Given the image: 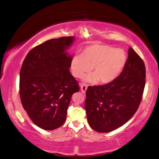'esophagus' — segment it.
I'll list each match as a JSON object with an SVG mask.
<instances>
[{"instance_id": "1", "label": "esophagus", "mask_w": 159, "mask_h": 159, "mask_svg": "<svg viewBox=\"0 0 159 159\" xmlns=\"http://www.w3.org/2000/svg\"><path fill=\"white\" fill-rule=\"evenodd\" d=\"M81 91L82 93H85V92H86V90L87 89V86L85 84H81Z\"/></svg>"}]
</instances>
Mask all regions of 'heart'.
Segmentation results:
<instances>
[{
  "instance_id": "1",
  "label": "heart",
  "mask_w": 159,
  "mask_h": 159,
  "mask_svg": "<svg viewBox=\"0 0 159 159\" xmlns=\"http://www.w3.org/2000/svg\"><path fill=\"white\" fill-rule=\"evenodd\" d=\"M126 55L120 48L106 45L87 46L80 55H75L70 62V70L73 76L82 78L90 72L93 74L85 77L87 82L107 84L113 81L121 74L125 67Z\"/></svg>"
}]
</instances>
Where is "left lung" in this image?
<instances>
[{"mask_svg":"<svg viewBox=\"0 0 159 159\" xmlns=\"http://www.w3.org/2000/svg\"><path fill=\"white\" fill-rule=\"evenodd\" d=\"M123 71L102 86L89 87L84 107L88 123L94 131L110 132L126 123L136 113L146 82L144 63L132 48Z\"/></svg>","mask_w":159,"mask_h":159,"instance_id":"left-lung-1","label":"left lung"}]
</instances>
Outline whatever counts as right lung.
Returning <instances> with one entry per match:
<instances>
[{"label":"right lung","instance_id":"add662e5","mask_svg":"<svg viewBox=\"0 0 159 159\" xmlns=\"http://www.w3.org/2000/svg\"><path fill=\"white\" fill-rule=\"evenodd\" d=\"M75 37L48 40L28 53L20 72L21 103L34 124L51 131L65 123L72 94L79 92L67 52Z\"/></svg>","mask_w":159,"mask_h":159}]
</instances>
